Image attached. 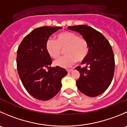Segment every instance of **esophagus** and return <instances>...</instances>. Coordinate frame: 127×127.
<instances>
[{
    "label": "esophagus",
    "instance_id": "1",
    "mask_svg": "<svg viewBox=\"0 0 127 127\" xmlns=\"http://www.w3.org/2000/svg\"><path fill=\"white\" fill-rule=\"evenodd\" d=\"M72 71V69H67V72H68V73L71 72Z\"/></svg>",
    "mask_w": 127,
    "mask_h": 127
}]
</instances>
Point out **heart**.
Segmentation results:
<instances>
[{
	"instance_id": "1",
	"label": "heart",
	"mask_w": 127,
	"mask_h": 127,
	"mask_svg": "<svg viewBox=\"0 0 127 127\" xmlns=\"http://www.w3.org/2000/svg\"><path fill=\"white\" fill-rule=\"evenodd\" d=\"M46 50L48 55L54 59L61 56L64 50L66 56L55 61V66L67 68L76 61L82 62L87 58L89 51L88 41L72 32H64L56 36V41L50 38L46 42Z\"/></svg>"
}]
</instances>
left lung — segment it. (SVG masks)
Listing matches in <instances>:
<instances>
[{"label": "left lung", "instance_id": "1", "mask_svg": "<svg viewBox=\"0 0 127 127\" xmlns=\"http://www.w3.org/2000/svg\"><path fill=\"white\" fill-rule=\"evenodd\" d=\"M79 33L88 41L89 51L82 64L77 66L80 72L76 81L78 89L84 94L94 97L105 92L112 81L115 70V59L112 48L106 38L99 32L86 25L68 27Z\"/></svg>", "mask_w": 127, "mask_h": 127}]
</instances>
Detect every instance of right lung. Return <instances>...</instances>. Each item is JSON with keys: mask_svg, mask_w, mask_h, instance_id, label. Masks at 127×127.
<instances>
[{"mask_svg": "<svg viewBox=\"0 0 127 127\" xmlns=\"http://www.w3.org/2000/svg\"><path fill=\"white\" fill-rule=\"evenodd\" d=\"M61 28L48 26L35 28L23 38L17 50L21 81L27 92L38 100H48L55 96L61 89V79L67 74L61 67H51L52 60L46 50L49 37Z\"/></svg>", "mask_w": 127, "mask_h": 127, "instance_id": "right-lung-1", "label": "right lung"}]
</instances>
